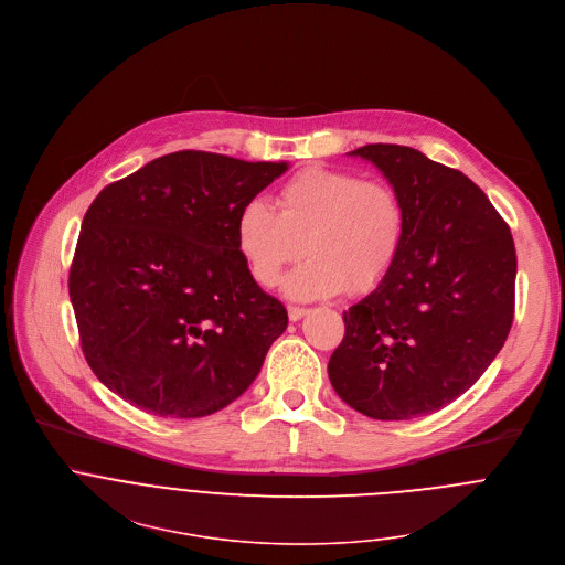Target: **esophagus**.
Listing matches in <instances>:
<instances>
[{
	"mask_svg": "<svg viewBox=\"0 0 565 565\" xmlns=\"http://www.w3.org/2000/svg\"><path fill=\"white\" fill-rule=\"evenodd\" d=\"M308 315V310L306 308H299V306H288V317H290V321H299L301 317H306Z\"/></svg>",
	"mask_w": 565,
	"mask_h": 565,
	"instance_id": "34e87169",
	"label": "esophagus"
}]
</instances>
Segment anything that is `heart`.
I'll return each mask as SVG.
<instances>
[{"label":"heart","mask_w":565,"mask_h":565,"mask_svg":"<svg viewBox=\"0 0 565 565\" xmlns=\"http://www.w3.org/2000/svg\"><path fill=\"white\" fill-rule=\"evenodd\" d=\"M279 213L248 200L235 220L237 250L259 286H275L286 266L310 259L286 277L292 299L377 290L399 264L408 215L386 181H363L332 168H303L277 193ZM307 246L303 247L302 244Z\"/></svg>","instance_id":"b5f03b06"}]
</instances>
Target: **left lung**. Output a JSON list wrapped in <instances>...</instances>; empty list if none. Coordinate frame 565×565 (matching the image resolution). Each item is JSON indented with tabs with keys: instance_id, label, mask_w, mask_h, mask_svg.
Returning a JSON list of instances; mask_svg holds the SVG:
<instances>
[{
	"instance_id": "obj_1",
	"label": "left lung",
	"mask_w": 565,
	"mask_h": 565,
	"mask_svg": "<svg viewBox=\"0 0 565 565\" xmlns=\"http://www.w3.org/2000/svg\"><path fill=\"white\" fill-rule=\"evenodd\" d=\"M350 154L384 172L408 228L386 284L343 312L328 377L365 417H424L463 395L503 348L514 319V242L463 172L397 143Z\"/></svg>"
}]
</instances>
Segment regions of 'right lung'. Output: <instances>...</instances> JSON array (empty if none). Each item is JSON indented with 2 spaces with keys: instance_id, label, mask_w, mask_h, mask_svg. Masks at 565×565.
<instances>
[{
  "instance_id": "obj_1",
  "label": "right lung",
  "mask_w": 565,
  "mask_h": 565,
  "mask_svg": "<svg viewBox=\"0 0 565 565\" xmlns=\"http://www.w3.org/2000/svg\"><path fill=\"white\" fill-rule=\"evenodd\" d=\"M286 170L179 150L95 198L68 292L84 356L108 391L172 419L213 415L248 391L288 312L250 277L235 220Z\"/></svg>"
}]
</instances>
